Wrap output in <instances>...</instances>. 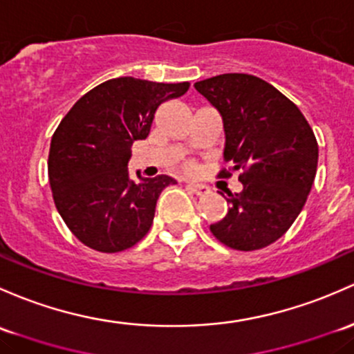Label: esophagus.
<instances>
[{"instance_id": "esophagus-1", "label": "esophagus", "mask_w": 354, "mask_h": 354, "mask_svg": "<svg viewBox=\"0 0 354 354\" xmlns=\"http://www.w3.org/2000/svg\"><path fill=\"white\" fill-rule=\"evenodd\" d=\"M188 188L192 189L193 193H196V195H207V193L210 192V188L202 183H188Z\"/></svg>"}]
</instances>
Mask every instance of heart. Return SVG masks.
Wrapping results in <instances>:
<instances>
[{
  "label": "heart",
  "instance_id": "obj_1",
  "mask_svg": "<svg viewBox=\"0 0 354 354\" xmlns=\"http://www.w3.org/2000/svg\"><path fill=\"white\" fill-rule=\"evenodd\" d=\"M185 169H187V171H195V165H193V162H187V165H185Z\"/></svg>",
  "mask_w": 354,
  "mask_h": 354
}]
</instances>
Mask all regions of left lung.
<instances>
[{
    "mask_svg": "<svg viewBox=\"0 0 354 354\" xmlns=\"http://www.w3.org/2000/svg\"><path fill=\"white\" fill-rule=\"evenodd\" d=\"M222 115L224 161L241 171L243 192L230 193L227 215L210 230L222 244L254 251L290 229L307 202L319 146L302 111L277 88L251 74H221L195 83Z\"/></svg>",
    "mask_w": 354,
    "mask_h": 354,
    "instance_id": "1",
    "label": "left lung"
}]
</instances>
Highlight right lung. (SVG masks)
Segmentation results:
<instances>
[{"instance_id":"obj_1","label":"right lung","mask_w":354,"mask_h":354,"mask_svg":"<svg viewBox=\"0 0 354 354\" xmlns=\"http://www.w3.org/2000/svg\"><path fill=\"white\" fill-rule=\"evenodd\" d=\"M189 83L115 77L81 96L55 129L49 151L54 203L71 232L100 252H120L142 239L171 176L130 180L132 144L151 132L156 110L183 96Z\"/></svg>"}]
</instances>
